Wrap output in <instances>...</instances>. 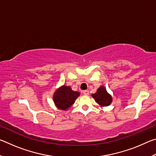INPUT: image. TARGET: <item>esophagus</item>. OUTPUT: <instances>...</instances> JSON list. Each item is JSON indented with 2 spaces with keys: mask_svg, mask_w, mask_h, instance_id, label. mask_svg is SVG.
<instances>
[{
  "mask_svg": "<svg viewBox=\"0 0 156 156\" xmlns=\"http://www.w3.org/2000/svg\"><path fill=\"white\" fill-rule=\"evenodd\" d=\"M83 94L86 95V96H87V95H89V92L88 90H84V91H83Z\"/></svg>",
  "mask_w": 156,
  "mask_h": 156,
  "instance_id": "1",
  "label": "esophagus"
}]
</instances>
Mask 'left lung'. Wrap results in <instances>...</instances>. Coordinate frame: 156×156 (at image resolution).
Listing matches in <instances>:
<instances>
[{
	"label": "left lung",
	"mask_w": 156,
	"mask_h": 156,
	"mask_svg": "<svg viewBox=\"0 0 156 156\" xmlns=\"http://www.w3.org/2000/svg\"><path fill=\"white\" fill-rule=\"evenodd\" d=\"M92 97L95 99L97 103L103 107L109 105L112 100V96L107 93L104 87H100L96 94H92Z\"/></svg>",
	"instance_id": "left-lung-1"
}]
</instances>
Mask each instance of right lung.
<instances>
[{
	"mask_svg": "<svg viewBox=\"0 0 156 156\" xmlns=\"http://www.w3.org/2000/svg\"><path fill=\"white\" fill-rule=\"evenodd\" d=\"M79 95V92L73 91L69 87L62 86L55 92L54 96V103L58 109L67 110L74 103Z\"/></svg>",
	"mask_w": 156,
	"mask_h": 156,
	"instance_id": "obj_1",
	"label": "right lung"
}]
</instances>
